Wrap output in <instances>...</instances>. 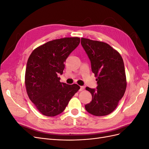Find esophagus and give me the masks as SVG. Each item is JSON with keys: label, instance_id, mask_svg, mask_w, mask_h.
Returning <instances> with one entry per match:
<instances>
[{"label": "esophagus", "instance_id": "esophagus-1", "mask_svg": "<svg viewBox=\"0 0 149 149\" xmlns=\"http://www.w3.org/2000/svg\"><path fill=\"white\" fill-rule=\"evenodd\" d=\"M84 89V86H81V87H80L79 91H83Z\"/></svg>", "mask_w": 149, "mask_h": 149}]
</instances>
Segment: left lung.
<instances>
[{
	"label": "left lung",
	"instance_id": "1",
	"mask_svg": "<svg viewBox=\"0 0 149 149\" xmlns=\"http://www.w3.org/2000/svg\"><path fill=\"white\" fill-rule=\"evenodd\" d=\"M81 43L91 61L97 84L96 89L86 88L92 101L85 109L96 116L108 115L118 106L127 86L123 58L106 43L81 38Z\"/></svg>",
	"mask_w": 149,
	"mask_h": 149
}]
</instances>
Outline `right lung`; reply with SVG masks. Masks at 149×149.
<instances>
[{
	"label": "right lung",
	"mask_w": 149,
	"mask_h": 149,
	"mask_svg": "<svg viewBox=\"0 0 149 149\" xmlns=\"http://www.w3.org/2000/svg\"><path fill=\"white\" fill-rule=\"evenodd\" d=\"M80 43L78 37H66L48 42L35 48L26 64L25 84L31 101L44 116H55L65 110L80 89L78 84L60 81L64 62Z\"/></svg>",
	"instance_id": "obj_1"
}]
</instances>
